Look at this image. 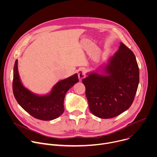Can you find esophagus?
<instances>
[{"label": "esophagus", "instance_id": "34e87169", "mask_svg": "<svg viewBox=\"0 0 157 157\" xmlns=\"http://www.w3.org/2000/svg\"><path fill=\"white\" fill-rule=\"evenodd\" d=\"M78 77H79V81H82L83 78H85L86 76V74H85V71L84 70L81 68L78 71Z\"/></svg>", "mask_w": 157, "mask_h": 157}]
</instances>
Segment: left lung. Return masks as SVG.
<instances>
[{
	"label": "left lung",
	"mask_w": 157,
	"mask_h": 157,
	"mask_svg": "<svg viewBox=\"0 0 157 157\" xmlns=\"http://www.w3.org/2000/svg\"><path fill=\"white\" fill-rule=\"evenodd\" d=\"M86 75L82 83L95 116L115 117L130 107L139 86V69L135 55L123 43L106 64Z\"/></svg>",
	"instance_id": "left-lung-1"
}]
</instances>
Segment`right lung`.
<instances>
[{"mask_svg": "<svg viewBox=\"0 0 157 157\" xmlns=\"http://www.w3.org/2000/svg\"><path fill=\"white\" fill-rule=\"evenodd\" d=\"M79 81L78 74L58 81L50 93L40 95L32 92L22 84L18 70V59L13 67V93L18 104L33 117L52 121L59 117L64 110V100L69 89Z\"/></svg>", "mask_w": 157, "mask_h": 157, "instance_id": "add662e5", "label": "right lung"}]
</instances>
